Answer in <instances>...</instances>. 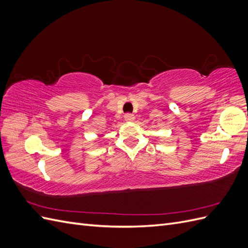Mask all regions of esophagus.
Returning <instances> with one entry per match:
<instances>
[{"label":"esophagus","mask_w":248,"mask_h":248,"mask_svg":"<svg viewBox=\"0 0 248 248\" xmlns=\"http://www.w3.org/2000/svg\"><path fill=\"white\" fill-rule=\"evenodd\" d=\"M124 119H125L126 122H133L134 119H136V118H134V116L132 114H126L124 116Z\"/></svg>","instance_id":"esophagus-1"}]
</instances>
